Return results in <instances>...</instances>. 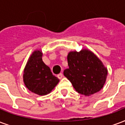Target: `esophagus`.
<instances>
[{"label":"esophagus","instance_id":"1","mask_svg":"<svg viewBox=\"0 0 125 125\" xmlns=\"http://www.w3.org/2000/svg\"><path fill=\"white\" fill-rule=\"evenodd\" d=\"M58 77L60 79H62V77H63V74H62V73H59V74L58 75Z\"/></svg>","mask_w":125,"mask_h":125}]
</instances>
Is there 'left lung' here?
Listing matches in <instances>:
<instances>
[{"label": "left lung", "mask_w": 125, "mask_h": 125, "mask_svg": "<svg viewBox=\"0 0 125 125\" xmlns=\"http://www.w3.org/2000/svg\"><path fill=\"white\" fill-rule=\"evenodd\" d=\"M69 68L63 72L75 89L83 95H91L102 89L107 70L100 60L89 50L71 52L67 55Z\"/></svg>", "instance_id": "obj_1"}]
</instances>
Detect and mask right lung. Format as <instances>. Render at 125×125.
I'll list each match as a JSON object with an SVG mask.
<instances>
[{"mask_svg": "<svg viewBox=\"0 0 125 125\" xmlns=\"http://www.w3.org/2000/svg\"><path fill=\"white\" fill-rule=\"evenodd\" d=\"M42 56L40 51L33 52L25 67L23 78L30 91L39 95H45L50 93L60 80L43 62Z\"/></svg>", "mask_w": 125, "mask_h": 125, "instance_id": "1", "label": "right lung"}]
</instances>
